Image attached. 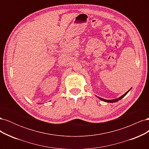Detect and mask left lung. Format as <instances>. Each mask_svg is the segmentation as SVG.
<instances>
[{"instance_id": "obj_1", "label": "left lung", "mask_w": 149, "mask_h": 149, "mask_svg": "<svg viewBox=\"0 0 149 149\" xmlns=\"http://www.w3.org/2000/svg\"><path fill=\"white\" fill-rule=\"evenodd\" d=\"M130 91V90H129L128 91H127L124 94H123V96H120V97H119L118 99H116V100H104V99H102V98H101V97H97L99 99H100L101 100H102V101H104V102H118L119 100H121L122 98H123L126 94H127V93H128V92Z\"/></svg>"}]
</instances>
